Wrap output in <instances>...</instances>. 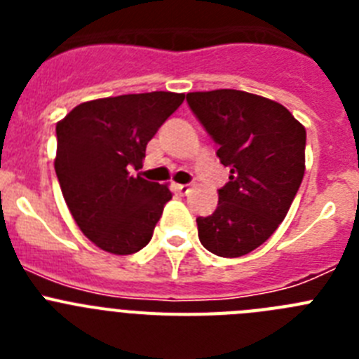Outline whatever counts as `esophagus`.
Listing matches in <instances>:
<instances>
[{
	"mask_svg": "<svg viewBox=\"0 0 359 359\" xmlns=\"http://www.w3.org/2000/svg\"><path fill=\"white\" fill-rule=\"evenodd\" d=\"M190 189H192V185H190V183H187V185H177V192H180V194H189L190 192Z\"/></svg>",
	"mask_w": 359,
	"mask_h": 359,
	"instance_id": "1",
	"label": "esophagus"
}]
</instances>
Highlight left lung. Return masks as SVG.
Masks as SVG:
<instances>
[{
  "instance_id": "obj_1",
  "label": "left lung",
  "mask_w": 359,
  "mask_h": 359,
  "mask_svg": "<svg viewBox=\"0 0 359 359\" xmlns=\"http://www.w3.org/2000/svg\"><path fill=\"white\" fill-rule=\"evenodd\" d=\"M187 102L230 169L214 214L196 219L199 241L214 255L243 257L290 210L306 170V129L284 106L246 91H196Z\"/></svg>"
}]
</instances>
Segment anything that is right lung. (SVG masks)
Masks as SVG:
<instances>
[{
  "mask_svg": "<svg viewBox=\"0 0 359 359\" xmlns=\"http://www.w3.org/2000/svg\"><path fill=\"white\" fill-rule=\"evenodd\" d=\"M185 100L170 91L98 98L57 123L55 174L75 223L104 252L131 255L147 246L167 185L133 176L145 147Z\"/></svg>",
  "mask_w": 359,
  "mask_h": 359,
  "instance_id": "right-lung-1",
  "label": "right lung"
}]
</instances>
